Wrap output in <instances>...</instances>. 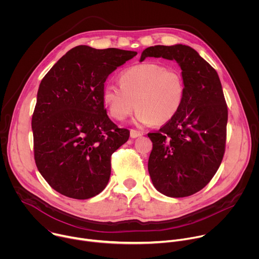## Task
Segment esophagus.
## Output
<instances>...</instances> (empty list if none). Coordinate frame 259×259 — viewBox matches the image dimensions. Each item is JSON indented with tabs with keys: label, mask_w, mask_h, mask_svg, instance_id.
<instances>
[{
	"label": "esophagus",
	"mask_w": 259,
	"mask_h": 259,
	"mask_svg": "<svg viewBox=\"0 0 259 259\" xmlns=\"http://www.w3.org/2000/svg\"><path fill=\"white\" fill-rule=\"evenodd\" d=\"M141 135H142V133L140 131H137V130H134V129L130 130V136L132 138H136V137H139Z\"/></svg>",
	"instance_id": "esophagus-1"
}]
</instances>
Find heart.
I'll return each mask as SVG.
<instances>
[{
	"instance_id": "1",
	"label": "heart",
	"mask_w": 259,
	"mask_h": 259,
	"mask_svg": "<svg viewBox=\"0 0 259 259\" xmlns=\"http://www.w3.org/2000/svg\"><path fill=\"white\" fill-rule=\"evenodd\" d=\"M119 80L120 85L108 81L102 90L103 102L117 121L127 119L137 106L139 124H165L183 104L186 85L175 69L154 62L139 63L124 69Z\"/></svg>"
}]
</instances>
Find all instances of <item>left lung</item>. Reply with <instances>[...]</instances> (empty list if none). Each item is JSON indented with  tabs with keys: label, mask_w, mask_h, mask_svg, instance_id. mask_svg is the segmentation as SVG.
<instances>
[{
	"label": "left lung",
	"mask_w": 259,
	"mask_h": 259,
	"mask_svg": "<svg viewBox=\"0 0 259 259\" xmlns=\"http://www.w3.org/2000/svg\"><path fill=\"white\" fill-rule=\"evenodd\" d=\"M146 57L176 60L186 85L183 104L170 122L147 136L153 141L149 172L165 196H192L210 182L224 159L228 105L216 70L186 45L149 47Z\"/></svg>",
	"instance_id": "8db88e82"
}]
</instances>
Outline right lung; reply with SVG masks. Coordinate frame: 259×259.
Returning a JSON list of instances; mask_svg holds the SVG:
<instances>
[{
	"mask_svg": "<svg viewBox=\"0 0 259 259\" xmlns=\"http://www.w3.org/2000/svg\"><path fill=\"white\" fill-rule=\"evenodd\" d=\"M137 52L117 48L70 49L41 81L31 119L35 165L59 194L86 200L109 180L112 155L130 131L106 115L107 77Z\"/></svg>",
	"mask_w": 259,
	"mask_h": 259,
	"instance_id": "right-lung-1",
	"label": "right lung"
}]
</instances>
